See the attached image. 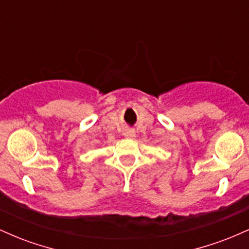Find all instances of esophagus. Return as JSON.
<instances>
[{"mask_svg":"<svg viewBox=\"0 0 249 249\" xmlns=\"http://www.w3.org/2000/svg\"><path fill=\"white\" fill-rule=\"evenodd\" d=\"M124 136L128 137V138H133V137L136 136V132H134V130H132V128H128V130L124 132Z\"/></svg>","mask_w":249,"mask_h":249,"instance_id":"34e87169","label":"esophagus"}]
</instances>
